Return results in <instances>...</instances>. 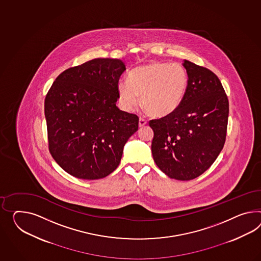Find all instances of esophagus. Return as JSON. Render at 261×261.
<instances>
[{"instance_id": "esophagus-1", "label": "esophagus", "mask_w": 261, "mask_h": 261, "mask_svg": "<svg viewBox=\"0 0 261 261\" xmlns=\"http://www.w3.org/2000/svg\"><path fill=\"white\" fill-rule=\"evenodd\" d=\"M147 120L146 119H144V118H142L140 117L139 118V127H144V126H146L147 125Z\"/></svg>"}]
</instances>
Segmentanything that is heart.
Wrapping results in <instances>:
<instances>
[{
	"label": "heart",
	"instance_id": "b5f03b06",
	"mask_svg": "<svg viewBox=\"0 0 261 261\" xmlns=\"http://www.w3.org/2000/svg\"><path fill=\"white\" fill-rule=\"evenodd\" d=\"M188 86V74L179 63L154 61L134 68L128 81L117 85L121 106L132 111L139 101L147 114L164 117L174 113L184 99Z\"/></svg>",
	"mask_w": 261,
	"mask_h": 261
}]
</instances>
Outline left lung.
I'll return each mask as SVG.
<instances>
[{"mask_svg":"<svg viewBox=\"0 0 261 261\" xmlns=\"http://www.w3.org/2000/svg\"><path fill=\"white\" fill-rule=\"evenodd\" d=\"M188 86L178 109L149 121L151 151L157 167L169 178L193 180L212 166L224 146L229 102L221 82L209 69L182 63Z\"/></svg>","mask_w":261,"mask_h":261,"instance_id":"1","label":"left lung"}]
</instances>
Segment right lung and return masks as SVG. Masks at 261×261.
Returning <instances> with one entry per match:
<instances>
[{"mask_svg":"<svg viewBox=\"0 0 261 261\" xmlns=\"http://www.w3.org/2000/svg\"><path fill=\"white\" fill-rule=\"evenodd\" d=\"M125 70L122 60L94 59L62 72L47 93L49 151L75 178L96 180L112 173L138 129V116L116 107Z\"/></svg>","mask_w":261,"mask_h":261,"instance_id":"add662e5","label":"right lung"}]
</instances>
